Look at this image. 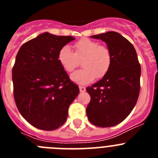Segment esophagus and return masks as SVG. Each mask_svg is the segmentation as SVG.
Here are the masks:
<instances>
[{
    "instance_id": "34e87169",
    "label": "esophagus",
    "mask_w": 158,
    "mask_h": 158,
    "mask_svg": "<svg viewBox=\"0 0 158 158\" xmlns=\"http://www.w3.org/2000/svg\"><path fill=\"white\" fill-rule=\"evenodd\" d=\"M79 89H80V92L84 93V92H85L86 88L85 87V86H79Z\"/></svg>"
}]
</instances>
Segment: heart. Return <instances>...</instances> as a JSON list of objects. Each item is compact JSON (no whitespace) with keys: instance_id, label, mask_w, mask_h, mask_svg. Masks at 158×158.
I'll use <instances>...</instances> for the list:
<instances>
[{"instance_id":"heart-1","label":"heart","mask_w":158,"mask_h":158,"mask_svg":"<svg viewBox=\"0 0 158 158\" xmlns=\"http://www.w3.org/2000/svg\"><path fill=\"white\" fill-rule=\"evenodd\" d=\"M75 53L69 46L60 49L58 60L62 69L67 73L74 70L78 59L85 58L82 62L84 69H79L71 75V80L79 85H87L97 77L101 78L107 74L111 65V54L109 49L100 45L95 40L84 38L73 45Z\"/></svg>"}]
</instances>
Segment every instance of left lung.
<instances>
[{"mask_svg": "<svg viewBox=\"0 0 158 158\" xmlns=\"http://www.w3.org/2000/svg\"><path fill=\"white\" fill-rule=\"evenodd\" d=\"M107 43L111 65L107 74L86 88L91 100L86 108L89 122L100 127L120 123L133 110L140 92L141 66L134 46L117 32L92 35Z\"/></svg>", "mask_w": 158, "mask_h": 158, "instance_id": "8db88e82", "label": "left lung"}]
</instances>
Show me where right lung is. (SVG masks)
<instances>
[{
	"label": "right lung",
	"instance_id": "add662e5",
	"mask_svg": "<svg viewBox=\"0 0 158 158\" xmlns=\"http://www.w3.org/2000/svg\"><path fill=\"white\" fill-rule=\"evenodd\" d=\"M72 36L45 32L21 46L12 67L13 96L22 116L35 127L54 131L65 123L79 88L58 60Z\"/></svg>",
	"mask_w": 158,
	"mask_h": 158
}]
</instances>
